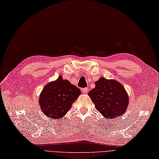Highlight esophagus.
Returning a JSON list of instances; mask_svg holds the SVG:
<instances>
[{
  "label": "esophagus",
  "mask_w": 159,
  "mask_h": 159,
  "mask_svg": "<svg viewBox=\"0 0 159 159\" xmlns=\"http://www.w3.org/2000/svg\"><path fill=\"white\" fill-rule=\"evenodd\" d=\"M81 91H82V92L84 93H87V91H88V89H87V87H85V88H83V89H81Z\"/></svg>",
  "instance_id": "esophagus-1"
}]
</instances>
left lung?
<instances>
[{
    "label": "left lung",
    "instance_id": "left-lung-1",
    "mask_svg": "<svg viewBox=\"0 0 159 159\" xmlns=\"http://www.w3.org/2000/svg\"><path fill=\"white\" fill-rule=\"evenodd\" d=\"M89 96L97 110L107 118H115L124 114L128 105V96L124 87L113 80L99 78Z\"/></svg>",
    "mask_w": 159,
    "mask_h": 159
}]
</instances>
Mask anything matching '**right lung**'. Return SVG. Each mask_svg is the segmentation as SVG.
<instances>
[{
    "label": "right lung",
    "instance_id": "right-lung-1",
    "mask_svg": "<svg viewBox=\"0 0 159 159\" xmlns=\"http://www.w3.org/2000/svg\"><path fill=\"white\" fill-rule=\"evenodd\" d=\"M80 94L79 88L60 76L43 88L39 97V105L47 116L60 119L69 111Z\"/></svg>",
    "mask_w": 159,
    "mask_h": 159
}]
</instances>
